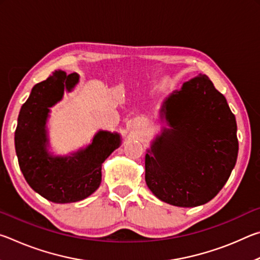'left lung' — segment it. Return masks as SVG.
I'll return each instance as SVG.
<instances>
[{
	"mask_svg": "<svg viewBox=\"0 0 260 260\" xmlns=\"http://www.w3.org/2000/svg\"><path fill=\"white\" fill-rule=\"evenodd\" d=\"M167 127L146 153V182L158 200L180 208L208 203L225 186L239 152L227 101L203 74L162 101Z\"/></svg>",
	"mask_w": 260,
	"mask_h": 260,
	"instance_id": "8db88e82",
	"label": "left lung"
}]
</instances>
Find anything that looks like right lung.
Segmentation results:
<instances>
[{"mask_svg": "<svg viewBox=\"0 0 260 260\" xmlns=\"http://www.w3.org/2000/svg\"><path fill=\"white\" fill-rule=\"evenodd\" d=\"M79 74L55 71L37 83L23 104L15 133V147L21 173L29 187L54 203H73L87 199L100 187L102 164L120 147L117 132L99 131L85 148L56 156L49 148L47 121L50 108L73 90Z\"/></svg>", "mask_w": 260, "mask_h": 260, "instance_id": "1", "label": "right lung"}]
</instances>
